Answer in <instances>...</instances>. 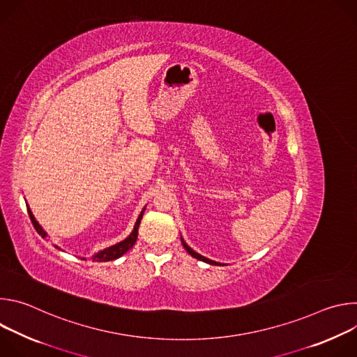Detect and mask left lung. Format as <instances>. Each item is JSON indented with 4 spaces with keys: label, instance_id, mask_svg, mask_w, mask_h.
Segmentation results:
<instances>
[{
    "label": "left lung",
    "instance_id": "1",
    "mask_svg": "<svg viewBox=\"0 0 357 357\" xmlns=\"http://www.w3.org/2000/svg\"><path fill=\"white\" fill-rule=\"evenodd\" d=\"M181 240H182V244H183V247H185V250L190 254L192 257H195V259H197V260H200V261H205V263H208V264H212V266H225V264H220V263H216V261H213V260H209V259H206V257H203V256H200L199 252H196V251H193L186 243H185V240L181 237Z\"/></svg>",
    "mask_w": 357,
    "mask_h": 357
}]
</instances>
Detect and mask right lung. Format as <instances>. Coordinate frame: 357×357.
<instances>
[{
  "label": "right lung",
  "mask_w": 357,
  "mask_h": 357,
  "mask_svg": "<svg viewBox=\"0 0 357 357\" xmlns=\"http://www.w3.org/2000/svg\"><path fill=\"white\" fill-rule=\"evenodd\" d=\"M144 211H145V208L142 209L141 215L138 216V219H137V222H135V226H134V230L131 231V234H130L127 238H124L123 241H120V243H117V244H114V245H112V247H107V248H105V250L98 251L97 254H94V256H93V260H94V261H112V260H116V259L121 257L124 252H127L130 248H132V245H134L135 241H137L138 227H139V223H141ZM28 215H29V218H31V222H32L35 230H36L42 237H46V231H45V230L42 229V226L36 222V219L33 218V215H32L29 206H28Z\"/></svg>",
  "instance_id": "obj_1"
}]
</instances>
